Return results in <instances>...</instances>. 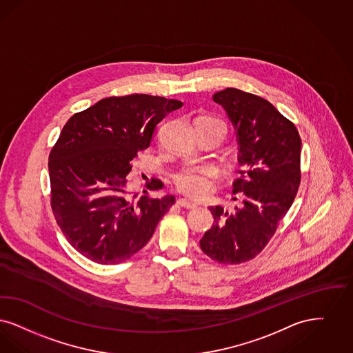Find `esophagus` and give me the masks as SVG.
<instances>
[{"mask_svg": "<svg viewBox=\"0 0 353 353\" xmlns=\"http://www.w3.org/2000/svg\"><path fill=\"white\" fill-rule=\"evenodd\" d=\"M178 204H179L181 207H183V208H187V210H192V208L196 207V203H195V201L188 199H179L178 200Z\"/></svg>", "mask_w": 353, "mask_h": 353, "instance_id": "1", "label": "esophagus"}]
</instances>
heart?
<instances>
[{
    "label": "heart",
    "mask_w": 353,
    "mask_h": 353,
    "mask_svg": "<svg viewBox=\"0 0 353 353\" xmlns=\"http://www.w3.org/2000/svg\"><path fill=\"white\" fill-rule=\"evenodd\" d=\"M216 176L217 172L214 168L190 166L175 175V184L184 194L199 198L214 187Z\"/></svg>",
    "instance_id": "1"
}]
</instances>
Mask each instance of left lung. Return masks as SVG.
<instances>
[{
    "instance_id": "1",
    "label": "left lung",
    "mask_w": 353,
    "mask_h": 353,
    "mask_svg": "<svg viewBox=\"0 0 353 353\" xmlns=\"http://www.w3.org/2000/svg\"><path fill=\"white\" fill-rule=\"evenodd\" d=\"M236 130L237 162L233 182L239 204L230 212L210 207L212 228L200 240L201 250L220 263L256 257L292 207L301 183V137L295 125L260 96L227 88L212 96Z\"/></svg>"
}]
</instances>
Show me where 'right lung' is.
Returning a JSON list of instances; mask_svg holds the SVG:
<instances>
[{
    "label": "right lung",
    "mask_w": 353,
    "mask_h": 353,
    "mask_svg": "<svg viewBox=\"0 0 353 353\" xmlns=\"http://www.w3.org/2000/svg\"><path fill=\"white\" fill-rule=\"evenodd\" d=\"M182 101L150 94L107 97L74 114L48 158L51 207L68 243L88 260L114 265L149 243L174 195L134 203L128 181L155 126ZM163 184L153 179L149 190ZM143 192H146L143 190Z\"/></svg>",
    "instance_id": "obj_1"
}]
</instances>
